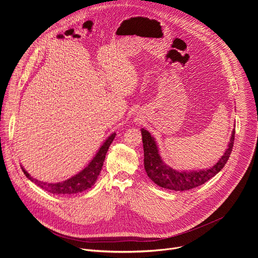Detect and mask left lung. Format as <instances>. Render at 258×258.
I'll list each match as a JSON object with an SVG mask.
<instances>
[{
  "instance_id": "8db88e82",
  "label": "left lung",
  "mask_w": 258,
  "mask_h": 258,
  "mask_svg": "<svg viewBox=\"0 0 258 258\" xmlns=\"http://www.w3.org/2000/svg\"><path fill=\"white\" fill-rule=\"evenodd\" d=\"M141 133L144 146V166L147 174L157 186L173 191H187L196 188L218 173L229 160L235 140L234 128L228 148L213 166L198 170H176L165 164L161 158L155 138L145 128H141Z\"/></svg>"
}]
</instances>
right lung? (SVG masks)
I'll list each match as a JSON object with an SVG mask.
<instances>
[{
  "label": "right lung",
  "mask_w": 258,
  "mask_h": 258,
  "mask_svg": "<svg viewBox=\"0 0 258 258\" xmlns=\"http://www.w3.org/2000/svg\"><path fill=\"white\" fill-rule=\"evenodd\" d=\"M116 134L113 133L110 135L105 142L102 144V146L99 148L96 155L93 157V159L89 162V164L81 170L76 175H73L63 181L59 182H46L42 180H38L36 178H33L22 166V171L24 172L25 176L30 179L32 182H34L36 186L41 187L43 190L54 194V195H73L77 193H82L90 188H92L101 172L106 153L109 149V146L111 145L115 138Z\"/></svg>",
  "instance_id": "add662e5"
}]
</instances>
